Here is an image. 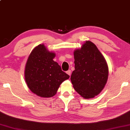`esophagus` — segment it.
<instances>
[{
    "mask_svg": "<svg viewBox=\"0 0 130 130\" xmlns=\"http://www.w3.org/2000/svg\"><path fill=\"white\" fill-rule=\"evenodd\" d=\"M66 73H67L69 76H70V75H71V71L70 70V69H69L68 71H67V72H66Z\"/></svg>",
    "mask_w": 130,
    "mask_h": 130,
    "instance_id": "34e87169",
    "label": "esophagus"
}]
</instances>
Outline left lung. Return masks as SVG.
<instances>
[{"label": "left lung", "instance_id": "8db88e82", "mask_svg": "<svg viewBox=\"0 0 130 130\" xmlns=\"http://www.w3.org/2000/svg\"><path fill=\"white\" fill-rule=\"evenodd\" d=\"M75 69L71 80L74 89L85 99L93 98L105 87L109 71L106 62L96 46L87 41L74 52Z\"/></svg>", "mask_w": 130, "mask_h": 130}]
</instances>
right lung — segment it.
Listing matches in <instances>:
<instances>
[{
    "mask_svg": "<svg viewBox=\"0 0 130 130\" xmlns=\"http://www.w3.org/2000/svg\"><path fill=\"white\" fill-rule=\"evenodd\" d=\"M55 55L48 51L44 45H39L28 57L25 66V81L31 91L38 96H54L59 85L69 78L53 60Z\"/></svg>",
    "mask_w": 130,
    "mask_h": 130,
    "instance_id": "right-lung-1",
    "label": "right lung"
}]
</instances>
